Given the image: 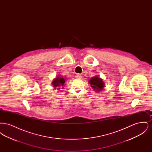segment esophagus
Here are the masks:
<instances>
[{
    "instance_id": "1",
    "label": "esophagus",
    "mask_w": 152,
    "mask_h": 152,
    "mask_svg": "<svg viewBox=\"0 0 152 152\" xmlns=\"http://www.w3.org/2000/svg\"><path fill=\"white\" fill-rule=\"evenodd\" d=\"M75 77H76V78H77V79H81V77H82V76H81L80 74H77Z\"/></svg>"
}]
</instances>
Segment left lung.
<instances>
[{
	"instance_id": "obj_1",
	"label": "left lung",
	"mask_w": 152,
	"mask_h": 152,
	"mask_svg": "<svg viewBox=\"0 0 152 152\" xmlns=\"http://www.w3.org/2000/svg\"><path fill=\"white\" fill-rule=\"evenodd\" d=\"M89 83L96 92H101L105 87V83L99 76L92 77L89 80Z\"/></svg>"
}]
</instances>
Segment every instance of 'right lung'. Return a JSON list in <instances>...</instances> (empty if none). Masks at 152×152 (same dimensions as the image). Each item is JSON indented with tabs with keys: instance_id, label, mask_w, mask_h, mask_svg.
<instances>
[{
	"instance_id": "right-lung-1",
	"label": "right lung",
	"mask_w": 152,
	"mask_h": 152,
	"mask_svg": "<svg viewBox=\"0 0 152 152\" xmlns=\"http://www.w3.org/2000/svg\"><path fill=\"white\" fill-rule=\"evenodd\" d=\"M66 80V79H65V77H63V76L61 75H58L55 79H53L52 82V87L54 88V89H57L58 90L61 88L63 89L65 86Z\"/></svg>"
}]
</instances>
